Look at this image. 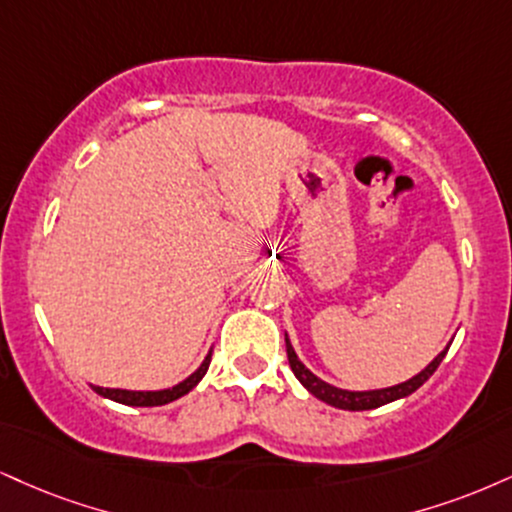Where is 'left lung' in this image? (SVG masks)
Here are the masks:
<instances>
[{"label": "left lung", "mask_w": 512, "mask_h": 512, "mask_svg": "<svg viewBox=\"0 0 512 512\" xmlns=\"http://www.w3.org/2000/svg\"><path fill=\"white\" fill-rule=\"evenodd\" d=\"M448 348H451V343H448V346L443 348L441 353L436 355L434 360L429 362V365L424 367L420 374H415L412 379L403 381V384L386 386V389H372V391H348V389H338V386H334V384H326L324 379H319L317 374H312L310 369H307L303 362H300V357L293 350L291 341H288V334H286L288 365H291L295 379H298L300 384H303L305 389L312 393V396L324 400L326 405H334V408L353 410V412L355 410H374V408H379V405L393 403V400H400V398L410 396V393H415L424 384V381H427L436 372V367L441 365V360L446 357Z\"/></svg>", "instance_id": "left-lung-1"}]
</instances>
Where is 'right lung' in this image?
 <instances>
[{
  "instance_id": "obj_1",
  "label": "right lung",
  "mask_w": 512,
  "mask_h": 512,
  "mask_svg": "<svg viewBox=\"0 0 512 512\" xmlns=\"http://www.w3.org/2000/svg\"><path fill=\"white\" fill-rule=\"evenodd\" d=\"M209 360H212V350H209L205 360H202V365L197 367L188 379H183L181 384L171 386V389H162V391H128V389H104V386H95V384H90V386H92V391L100 393L102 398L114 400V403L133 405V408H155V405H166V403H171V400L186 396L188 391H193L195 386L200 384V379L207 374Z\"/></svg>"
}]
</instances>
